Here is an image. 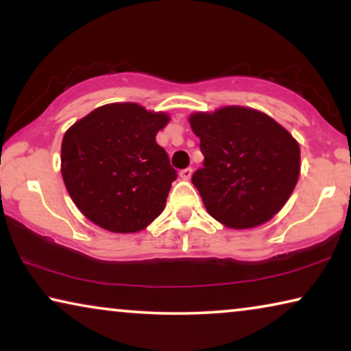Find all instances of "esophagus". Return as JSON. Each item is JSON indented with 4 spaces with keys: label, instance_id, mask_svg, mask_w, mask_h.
<instances>
[{
    "label": "esophagus",
    "instance_id": "1",
    "mask_svg": "<svg viewBox=\"0 0 351 351\" xmlns=\"http://www.w3.org/2000/svg\"><path fill=\"white\" fill-rule=\"evenodd\" d=\"M180 176L182 178V180H189V178L192 176V169H184L180 171Z\"/></svg>",
    "mask_w": 351,
    "mask_h": 351
}]
</instances>
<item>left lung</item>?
<instances>
[{
    "label": "left lung",
    "mask_w": 351,
    "mask_h": 351,
    "mask_svg": "<svg viewBox=\"0 0 351 351\" xmlns=\"http://www.w3.org/2000/svg\"><path fill=\"white\" fill-rule=\"evenodd\" d=\"M204 167L192 175L208 213L230 229L272 219L298 184L300 147L272 117L253 108L224 106L189 116Z\"/></svg>",
    "instance_id": "1"
}]
</instances>
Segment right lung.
<instances>
[{"label": "right lung", "mask_w": 351, "mask_h": 351, "mask_svg": "<svg viewBox=\"0 0 351 351\" xmlns=\"http://www.w3.org/2000/svg\"><path fill=\"white\" fill-rule=\"evenodd\" d=\"M169 121L165 112L147 111L136 103H111L65 132L63 182L93 224L133 234L164 211L178 175L156 135Z\"/></svg>", "instance_id": "1"}]
</instances>
